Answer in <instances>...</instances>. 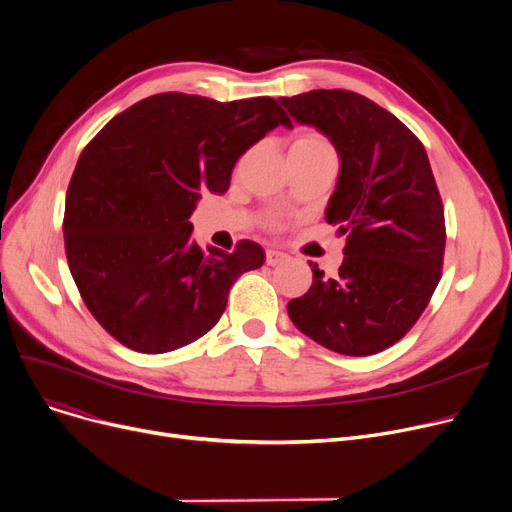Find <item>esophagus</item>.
<instances>
[{
	"label": "esophagus",
	"instance_id": "1",
	"mask_svg": "<svg viewBox=\"0 0 512 512\" xmlns=\"http://www.w3.org/2000/svg\"><path fill=\"white\" fill-rule=\"evenodd\" d=\"M286 259H288L286 253H280V251H274V249H270V251L265 253V263L267 265H278V263H282Z\"/></svg>",
	"mask_w": 512,
	"mask_h": 512
}]
</instances>
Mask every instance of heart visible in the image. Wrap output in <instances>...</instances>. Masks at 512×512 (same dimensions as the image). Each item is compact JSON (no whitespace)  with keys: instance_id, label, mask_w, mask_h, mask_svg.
<instances>
[{"instance_id":"1","label":"heart","mask_w":512,"mask_h":512,"mask_svg":"<svg viewBox=\"0 0 512 512\" xmlns=\"http://www.w3.org/2000/svg\"><path fill=\"white\" fill-rule=\"evenodd\" d=\"M319 153H334L330 141L324 137V134L313 130V128H301L294 132V137L290 141V155H319ZM274 228H280L282 222L274 220Z\"/></svg>"}]
</instances>
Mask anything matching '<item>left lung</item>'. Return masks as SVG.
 Instances as JSON below:
<instances>
[{
  "label": "left lung",
  "instance_id": "1",
  "mask_svg": "<svg viewBox=\"0 0 512 512\" xmlns=\"http://www.w3.org/2000/svg\"><path fill=\"white\" fill-rule=\"evenodd\" d=\"M340 155L326 222L346 234L338 276L288 303L292 324L340 355L367 357L405 336L442 278L444 205L425 147L371 99L344 89L280 97Z\"/></svg>",
  "mask_w": 512,
  "mask_h": 512
}]
</instances>
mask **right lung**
<instances>
[{
	"label": "right lung",
	"instance_id": "1",
	"mask_svg": "<svg viewBox=\"0 0 512 512\" xmlns=\"http://www.w3.org/2000/svg\"><path fill=\"white\" fill-rule=\"evenodd\" d=\"M272 97L213 101L157 93L107 122L68 184L64 245L70 274L101 328L137 353L176 351L218 324L238 276L265 251L232 253L191 240L201 193H226L238 157L276 126Z\"/></svg>",
	"mask_w": 512,
	"mask_h": 512
}]
</instances>
